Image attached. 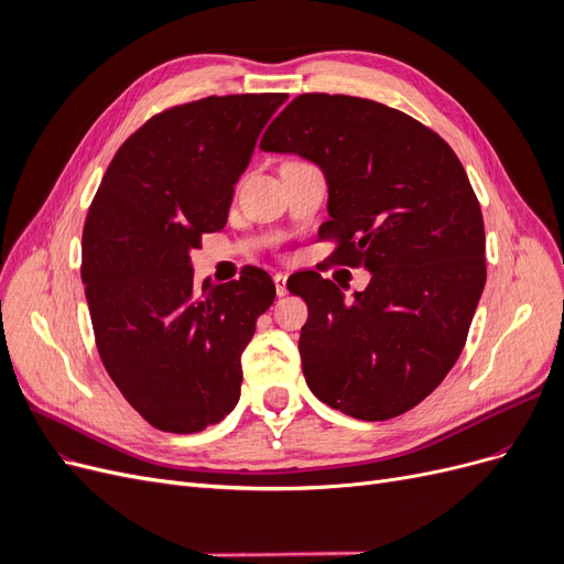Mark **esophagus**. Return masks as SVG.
<instances>
[{
  "label": "esophagus",
  "instance_id": "esophagus-1",
  "mask_svg": "<svg viewBox=\"0 0 564 564\" xmlns=\"http://www.w3.org/2000/svg\"><path fill=\"white\" fill-rule=\"evenodd\" d=\"M272 282H275L278 296H286V275H284V272H275V275H272Z\"/></svg>",
  "mask_w": 564,
  "mask_h": 564
}]
</instances>
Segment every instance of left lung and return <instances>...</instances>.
I'll return each instance as SVG.
<instances>
[{"label":"left lung","mask_w":564,"mask_h":564,"mask_svg":"<svg viewBox=\"0 0 564 564\" xmlns=\"http://www.w3.org/2000/svg\"><path fill=\"white\" fill-rule=\"evenodd\" d=\"M315 162L329 185L322 240L371 272L346 301L319 272L289 278L308 303L301 367L313 395L360 421L400 416L447 377L482 296L485 224L454 150L369 98L301 94L261 139Z\"/></svg>","instance_id":"obj_1"}]
</instances>
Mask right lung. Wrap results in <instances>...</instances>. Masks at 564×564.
Instances as JSON below:
<instances>
[{"label": "right lung", "mask_w": 564, "mask_h": 564, "mask_svg": "<svg viewBox=\"0 0 564 564\" xmlns=\"http://www.w3.org/2000/svg\"><path fill=\"white\" fill-rule=\"evenodd\" d=\"M286 94L209 96L131 133L82 235L96 348L124 400L164 433H199L240 400V357L275 301L261 268L193 280L191 251L226 228L256 139Z\"/></svg>", "instance_id": "1"}]
</instances>
